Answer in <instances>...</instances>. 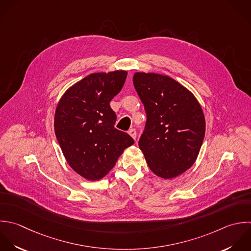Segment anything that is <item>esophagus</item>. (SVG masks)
<instances>
[{"label": "esophagus", "instance_id": "1", "mask_svg": "<svg viewBox=\"0 0 251 251\" xmlns=\"http://www.w3.org/2000/svg\"><path fill=\"white\" fill-rule=\"evenodd\" d=\"M128 134L135 140L136 139V136H137V133H136V130L135 129H130L129 131H128Z\"/></svg>", "mask_w": 251, "mask_h": 251}]
</instances>
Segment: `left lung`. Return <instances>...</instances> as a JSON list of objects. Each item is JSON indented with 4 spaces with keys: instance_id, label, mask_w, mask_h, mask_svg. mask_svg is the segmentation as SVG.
<instances>
[{
    "instance_id": "obj_1",
    "label": "left lung",
    "mask_w": 251,
    "mask_h": 251,
    "mask_svg": "<svg viewBox=\"0 0 251 251\" xmlns=\"http://www.w3.org/2000/svg\"><path fill=\"white\" fill-rule=\"evenodd\" d=\"M133 83L147 112L139 148L156 176L176 178L200 153L205 135L202 108L195 95L170 76L136 72Z\"/></svg>"
}]
</instances>
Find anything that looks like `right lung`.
Masks as SVG:
<instances>
[{
  "instance_id": "obj_1",
  "label": "right lung",
  "mask_w": 251,
  "mask_h": 251,
  "mask_svg": "<svg viewBox=\"0 0 251 251\" xmlns=\"http://www.w3.org/2000/svg\"><path fill=\"white\" fill-rule=\"evenodd\" d=\"M128 72L92 73L60 98L54 113V133L68 165L88 181H99L113 168L134 140L114 128L110 100L121 91Z\"/></svg>"
}]
</instances>
